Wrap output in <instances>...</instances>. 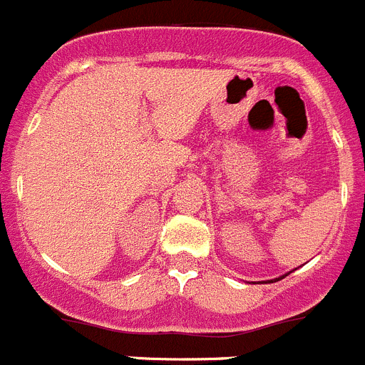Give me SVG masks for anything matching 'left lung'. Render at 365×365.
<instances>
[{
    "label": "left lung",
    "mask_w": 365,
    "mask_h": 365,
    "mask_svg": "<svg viewBox=\"0 0 365 365\" xmlns=\"http://www.w3.org/2000/svg\"><path fill=\"white\" fill-rule=\"evenodd\" d=\"M282 277H286V275H282ZM282 277H280V279H282ZM280 279H275V280H280ZM272 282H273V280H272Z\"/></svg>",
    "instance_id": "1"
}]
</instances>
